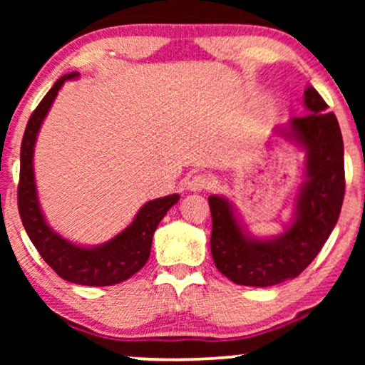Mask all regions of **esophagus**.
Masks as SVG:
<instances>
[{"mask_svg": "<svg viewBox=\"0 0 365 365\" xmlns=\"http://www.w3.org/2000/svg\"><path fill=\"white\" fill-rule=\"evenodd\" d=\"M211 187V178L206 176V174H194V176L187 181V189L189 191L199 192L204 191V189Z\"/></svg>", "mask_w": 365, "mask_h": 365, "instance_id": "1", "label": "esophagus"}]
</instances>
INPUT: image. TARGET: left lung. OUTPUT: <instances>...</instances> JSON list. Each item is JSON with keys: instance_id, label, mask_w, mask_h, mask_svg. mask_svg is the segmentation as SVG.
Returning a JSON list of instances; mask_svg holds the SVG:
<instances>
[{"instance_id": "1", "label": "left lung", "mask_w": 365, "mask_h": 365, "mask_svg": "<svg viewBox=\"0 0 365 365\" xmlns=\"http://www.w3.org/2000/svg\"><path fill=\"white\" fill-rule=\"evenodd\" d=\"M304 106L307 116L276 128V134L306 153V179L284 232L252 236L229 199L209 196L214 264L239 286L269 287L297 277L326 244L341 214L346 191L341 128L312 86L304 91Z\"/></svg>"}]
</instances>
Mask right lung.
<instances>
[{
	"mask_svg": "<svg viewBox=\"0 0 365 365\" xmlns=\"http://www.w3.org/2000/svg\"><path fill=\"white\" fill-rule=\"evenodd\" d=\"M78 76V73H69L59 78L29 118L21 143V154H19L21 168H19L18 207L23 226L34 247L59 277L81 286L103 287L126 281L139 269H143L151 254L154 231L169 209L179 201V194L148 201L126 229L99 246H79L51 229L44 219L38 199L33 168L34 144L39 128L49 108L53 106L59 89L64 83Z\"/></svg>",
	"mask_w": 365,
	"mask_h": 365,
	"instance_id": "right-lung-1",
	"label": "right lung"
}]
</instances>
